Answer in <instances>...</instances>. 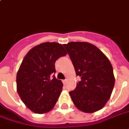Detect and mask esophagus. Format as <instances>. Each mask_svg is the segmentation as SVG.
Instances as JSON below:
<instances>
[{"instance_id": "1", "label": "esophagus", "mask_w": 129, "mask_h": 129, "mask_svg": "<svg viewBox=\"0 0 129 129\" xmlns=\"http://www.w3.org/2000/svg\"><path fill=\"white\" fill-rule=\"evenodd\" d=\"M62 82H63V85H66V83H67V80H66V79H64V80H63V81H62Z\"/></svg>"}]
</instances>
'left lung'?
<instances>
[{"mask_svg":"<svg viewBox=\"0 0 129 129\" xmlns=\"http://www.w3.org/2000/svg\"><path fill=\"white\" fill-rule=\"evenodd\" d=\"M81 80L69 92L77 108L85 113L100 110L113 91L115 78L112 66L100 49L87 42L63 44Z\"/></svg>","mask_w":129,"mask_h":129,"instance_id":"8db88e82","label":"left lung"}]
</instances>
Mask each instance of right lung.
<instances>
[{
    "label": "right lung",
    "instance_id": "1",
    "mask_svg": "<svg viewBox=\"0 0 129 129\" xmlns=\"http://www.w3.org/2000/svg\"><path fill=\"white\" fill-rule=\"evenodd\" d=\"M66 54L61 44L44 42L30 49L22 60L16 77L17 91L34 113H47L55 105L63 83L55 77V63Z\"/></svg>",
    "mask_w": 129,
    "mask_h": 129
}]
</instances>
